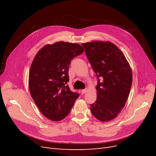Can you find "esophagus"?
I'll return each instance as SVG.
<instances>
[{"label": "esophagus", "mask_w": 156, "mask_h": 156, "mask_svg": "<svg viewBox=\"0 0 156 156\" xmlns=\"http://www.w3.org/2000/svg\"><path fill=\"white\" fill-rule=\"evenodd\" d=\"M87 88H86V89H84V90H81V93L83 94H85V93H87Z\"/></svg>", "instance_id": "obj_1"}]
</instances>
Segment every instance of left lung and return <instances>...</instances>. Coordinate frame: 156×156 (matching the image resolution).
<instances>
[{"label": "left lung", "mask_w": 156, "mask_h": 156, "mask_svg": "<svg viewBox=\"0 0 156 156\" xmlns=\"http://www.w3.org/2000/svg\"><path fill=\"white\" fill-rule=\"evenodd\" d=\"M82 45L98 78L96 101L90 105L92 114L101 122L112 120L129 96L133 78L130 65L122 51L111 41H94Z\"/></svg>", "instance_id": "8db88e82"}]
</instances>
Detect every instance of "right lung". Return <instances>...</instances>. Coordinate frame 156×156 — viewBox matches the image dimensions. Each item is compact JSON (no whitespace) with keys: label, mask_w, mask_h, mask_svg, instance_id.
Returning a JSON list of instances; mask_svg holds the SVG:
<instances>
[{"label":"right lung","mask_w":156,"mask_h":156,"mask_svg":"<svg viewBox=\"0 0 156 156\" xmlns=\"http://www.w3.org/2000/svg\"><path fill=\"white\" fill-rule=\"evenodd\" d=\"M83 51L81 45L60 41L44 46L32 61L29 77L30 95L51 120L60 121L68 116L79 96L66 83L71 60Z\"/></svg>","instance_id":"1"}]
</instances>
